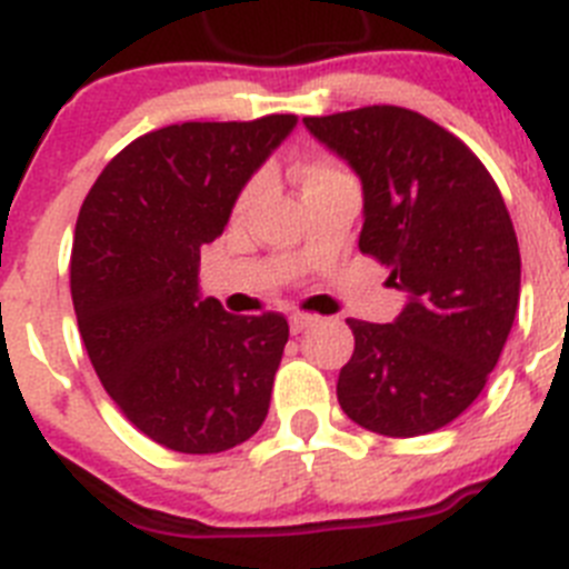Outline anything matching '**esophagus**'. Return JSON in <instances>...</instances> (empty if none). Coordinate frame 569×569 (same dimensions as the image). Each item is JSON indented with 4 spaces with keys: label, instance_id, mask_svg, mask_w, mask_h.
Masks as SVG:
<instances>
[{
    "label": "esophagus",
    "instance_id": "1",
    "mask_svg": "<svg viewBox=\"0 0 569 569\" xmlns=\"http://www.w3.org/2000/svg\"><path fill=\"white\" fill-rule=\"evenodd\" d=\"M319 319L316 316H305V313H293L290 316V333H305V330L316 328Z\"/></svg>",
    "mask_w": 569,
    "mask_h": 569
}]
</instances>
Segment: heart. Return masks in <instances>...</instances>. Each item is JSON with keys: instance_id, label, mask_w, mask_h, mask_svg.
Segmentation results:
<instances>
[{"instance_id": "b5f03b06", "label": "heart", "mask_w": 569, "mask_h": 569, "mask_svg": "<svg viewBox=\"0 0 569 569\" xmlns=\"http://www.w3.org/2000/svg\"><path fill=\"white\" fill-rule=\"evenodd\" d=\"M330 176H339V170H336L333 164H328V162H308V164H305V168H301V188H305V184L321 182V179H330Z\"/></svg>"}]
</instances>
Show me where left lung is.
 Returning <instances> with one entry per match:
<instances>
[{
	"mask_svg": "<svg viewBox=\"0 0 569 569\" xmlns=\"http://www.w3.org/2000/svg\"><path fill=\"white\" fill-rule=\"evenodd\" d=\"M301 122L359 176V250L405 293L390 325L347 319L356 350L336 385L341 410L393 439L433 433L479 399L516 319L521 256L505 199L461 139L413 110Z\"/></svg>",
	"mask_w": 569,
	"mask_h": 569,
	"instance_id": "8db88e82",
	"label": "left lung"
}]
</instances>
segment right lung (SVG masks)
Returning <instances> with one entry per match:
<instances>
[{"mask_svg":"<svg viewBox=\"0 0 569 569\" xmlns=\"http://www.w3.org/2000/svg\"><path fill=\"white\" fill-rule=\"evenodd\" d=\"M296 122L276 113L139 136L79 210L70 296L90 365L116 407L176 453H222L268 416L288 321L230 316L204 296L199 250Z\"/></svg>","mask_w":569,"mask_h":569,"instance_id":"1","label":"right lung"}]
</instances>
